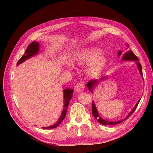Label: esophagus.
<instances>
[{
	"label": "esophagus",
	"mask_w": 153,
	"mask_h": 153,
	"mask_svg": "<svg viewBox=\"0 0 153 153\" xmlns=\"http://www.w3.org/2000/svg\"><path fill=\"white\" fill-rule=\"evenodd\" d=\"M84 88H85V86L84 84H82V83H78V84L76 85L75 91L76 92H78V93H80V92H82L84 90Z\"/></svg>",
	"instance_id": "obj_1"
}]
</instances>
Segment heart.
<instances>
[{
	"instance_id": "b5f03b06",
	"label": "heart",
	"mask_w": 153,
	"mask_h": 153,
	"mask_svg": "<svg viewBox=\"0 0 153 153\" xmlns=\"http://www.w3.org/2000/svg\"><path fill=\"white\" fill-rule=\"evenodd\" d=\"M76 63L79 66L89 65L87 72L91 76L100 75L106 68L108 59L103 55V50L99 48H90L80 52L76 55Z\"/></svg>"
}]
</instances>
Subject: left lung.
<instances>
[{"label":"left lung","instance_id":"1","mask_svg":"<svg viewBox=\"0 0 153 153\" xmlns=\"http://www.w3.org/2000/svg\"><path fill=\"white\" fill-rule=\"evenodd\" d=\"M127 46L128 47H129V45L127 44ZM117 54H118V56L120 57L121 56V55L122 54V52L121 51H119V52H117ZM121 61H135V64H137V66L138 69V71H139V73L140 74L141 76L143 78V74H142V66L140 63L138 62V61H139V59H138V57L136 56L135 54L131 50H129L128 52H126L125 54H123V57H122V59ZM105 76H101V78H100V80L98 79H94V80H90L89 82L87 83V87L88 88V89H89L92 93H93V89L94 87L98 84L100 80H102L104 79V78ZM140 99L138 101V102L137 103V104L135 105V106H134L133 109L130 112H129L127 116L124 118L123 119H121L119 120V121H108V120H106L105 119H103V117H101L99 113H98V110H97V108L96 106L94 104V102L93 101L92 102V115H93V116L94 117V118L96 119V120L97 121H98V123H100V124H103V125H115V124H119L121 123V122L125 121V120H126L130 115L134 112V111L135 110L136 108L137 107V106L138 105V103H139L140 102Z\"/></svg>","mask_w":153,"mask_h":153}]
</instances>
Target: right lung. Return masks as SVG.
I'll return each mask as SVG.
<instances>
[{"label": "right lung", "instance_id": "add662e5", "mask_svg": "<svg viewBox=\"0 0 153 153\" xmlns=\"http://www.w3.org/2000/svg\"><path fill=\"white\" fill-rule=\"evenodd\" d=\"M39 48L40 45L38 42L36 41H34V42L31 43L27 47L25 53L24 55L21 57V59L18 61L16 66H18L19 64L25 62L27 59H29L32 57H34V55H38L39 52ZM73 89H65L63 90V94H64V109L62 111V114L59 119L57 121V122L55 124H52V126H48V127H42L43 129H53L57 127L62 121L63 119L65 118L67 112V109L69 104V101H70L71 98L73 97Z\"/></svg>", "mask_w": 153, "mask_h": 153}]
</instances>
